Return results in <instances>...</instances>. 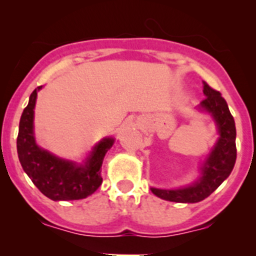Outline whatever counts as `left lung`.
<instances>
[{
  "label": "left lung",
  "instance_id": "1",
  "mask_svg": "<svg viewBox=\"0 0 256 256\" xmlns=\"http://www.w3.org/2000/svg\"><path fill=\"white\" fill-rule=\"evenodd\" d=\"M206 99L197 109L208 112L216 125L219 138L200 166V176L187 187L161 190L151 187L152 193L164 200L176 203H197L210 196L229 177L236 160V122L220 92L203 82Z\"/></svg>",
  "mask_w": 256,
  "mask_h": 256
}]
</instances>
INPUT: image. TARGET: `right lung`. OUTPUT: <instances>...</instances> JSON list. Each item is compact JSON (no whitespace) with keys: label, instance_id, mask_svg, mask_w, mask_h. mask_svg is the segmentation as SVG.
Returning <instances> with one entry per match:
<instances>
[{"label":"right lung","instance_id":"obj_1","mask_svg":"<svg viewBox=\"0 0 256 256\" xmlns=\"http://www.w3.org/2000/svg\"><path fill=\"white\" fill-rule=\"evenodd\" d=\"M38 86L30 94V102L20 120L17 152L20 166L36 187L52 200H76L92 194L102 186L100 174L102 160L115 142L114 138L99 141L86 158L78 164L56 156L38 146L34 136V108Z\"/></svg>","mask_w":256,"mask_h":256}]
</instances>
